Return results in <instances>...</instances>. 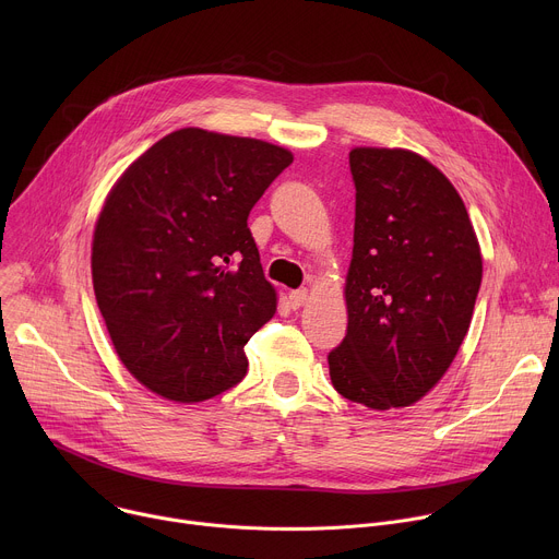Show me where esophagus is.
Here are the masks:
<instances>
[{
  "label": "esophagus",
  "mask_w": 559,
  "mask_h": 559,
  "mask_svg": "<svg viewBox=\"0 0 559 559\" xmlns=\"http://www.w3.org/2000/svg\"><path fill=\"white\" fill-rule=\"evenodd\" d=\"M307 296H309V292H307L305 287H300V289H294V292H289V305H292L294 309H298L300 305H305Z\"/></svg>",
  "instance_id": "1"
}]
</instances>
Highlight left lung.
I'll return each mask as SVG.
<instances>
[{
	"mask_svg": "<svg viewBox=\"0 0 559 559\" xmlns=\"http://www.w3.org/2000/svg\"><path fill=\"white\" fill-rule=\"evenodd\" d=\"M347 334L334 389L376 412L407 407L453 362L483 283L480 246L451 181L401 147H354Z\"/></svg>",
	"mask_w": 559,
	"mask_h": 559,
	"instance_id": "8db88e82",
	"label": "left lung"
}]
</instances>
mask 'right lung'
Returning <instances> with one entry per match:
<instances>
[{
    "label": "right lung",
    "mask_w": 559,
    "mask_h": 559,
    "mask_svg": "<svg viewBox=\"0 0 559 559\" xmlns=\"http://www.w3.org/2000/svg\"><path fill=\"white\" fill-rule=\"evenodd\" d=\"M294 162L267 141L170 132L110 190L93 285L128 371L175 403L241 382L246 343L276 311L248 216Z\"/></svg>",
    "instance_id": "obj_1"
}]
</instances>
